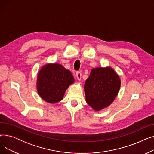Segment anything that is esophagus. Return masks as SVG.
Listing matches in <instances>:
<instances>
[{"label":"esophagus","mask_w":154,"mask_h":154,"mask_svg":"<svg viewBox=\"0 0 154 154\" xmlns=\"http://www.w3.org/2000/svg\"><path fill=\"white\" fill-rule=\"evenodd\" d=\"M81 77H82V73L80 72H76V78L80 80V79H81Z\"/></svg>","instance_id":"esophagus-1"}]
</instances>
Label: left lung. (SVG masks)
Returning a JSON list of instances; mask_svg holds the SVG:
<instances>
[{
	"label": "left lung",
	"instance_id": "8db88e82",
	"mask_svg": "<svg viewBox=\"0 0 154 154\" xmlns=\"http://www.w3.org/2000/svg\"><path fill=\"white\" fill-rule=\"evenodd\" d=\"M120 79L110 67L93 69L84 85L87 103L95 110L108 107L117 97Z\"/></svg>",
	"mask_w": 154,
	"mask_h": 154
}]
</instances>
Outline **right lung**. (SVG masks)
Listing matches in <instances>:
<instances>
[{"instance_id":"add662e5","label":"right lung","mask_w":154,"mask_h":154,"mask_svg":"<svg viewBox=\"0 0 154 154\" xmlns=\"http://www.w3.org/2000/svg\"><path fill=\"white\" fill-rule=\"evenodd\" d=\"M74 82L71 72L58 63L47 64L37 76V91L43 100L54 103L62 100L69 86Z\"/></svg>"}]
</instances>
